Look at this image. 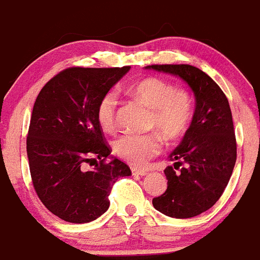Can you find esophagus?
<instances>
[{
	"mask_svg": "<svg viewBox=\"0 0 260 260\" xmlns=\"http://www.w3.org/2000/svg\"><path fill=\"white\" fill-rule=\"evenodd\" d=\"M132 173L133 175H140V177L147 175V170H144V169H139V168H132Z\"/></svg>",
	"mask_w": 260,
	"mask_h": 260,
	"instance_id": "34e87169",
	"label": "esophagus"
}]
</instances>
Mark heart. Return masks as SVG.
Returning a JSON list of instances; mask_svg holds the SVG:
<instances>
[{"label":"heart","mask_w":260,"mask_h":260,"mask_svg":"<svg viewBox=\"0 0 260 260\" xmlns=\"http://www.w3.org/2000/svg\"><path fill=\"white\" fill-rule=\"evenodd\" d=\"M128 92L151 109L149 126L168 142L182 138L189 128L194 113L193 98L182 87L158 77H146L130 86ZM117 95L108 91L96 106V120L104 132L116 126ZM113 151L130 165L140 166L159 153L161 140L157 135L123 134L113 142Z\"/></svg>","instance_id":"heart-1"}]
</instances>
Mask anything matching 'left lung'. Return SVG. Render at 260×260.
Returning a JSON list of instances; mask_svg holds the SVG:
<instances>
[{"mask_svg":"<svg viewBox=\"0 0 260 260\" xmlns=\"http://www.w3.org/2000/svg\"><path fill=\"white\" fill-rule=\"evenodd\" d=\"M146 68L180 77L196 99L192 123L169 156L174 168L165 169L168 188L152 204L171 218L200 215L220 199L235 168L237 147L230 103L215 81L196 67L154 64ZM179 167L175 173L173 169Z\"/></svg>","mask_w":260,"mask_h":260,"instance_id":"8db88e82","label":"left lung"}]
</instances>
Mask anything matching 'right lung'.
Instances as JSON below:
<instances>
[{
	"label": "right lung",
	"instance_id": "1",
	"mask_svg": "<svg viewBox=\"0 0 260 260\" xmlns=\"http://www.w3.org/2000/svg\"><path fill=\"white\" fill-rule=\"evenodd\" d=\"M130 67H72L42 87L27 137L30 177L38 199L70 223H89L106 213L112 185L132 175L112 149L96 120V106ZM111 161H109V158ZM95 166L87 171L86 163Z\"/></svg>",
	"mask_w": 260,
	"mask_h": 260
}]
</instances>
